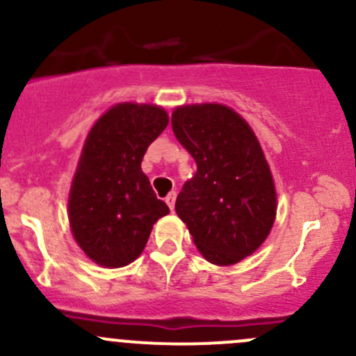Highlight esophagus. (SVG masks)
Here are the masks:
<instances>
[{"mask_svg": "<svg viewBox=\"0 0 356 356\" xmlns=\"http://www.w3.org/2000/svg\"><path fill=\"white\" fill-rule=\"evenodd\" d=\"M175 191H172V193H168V196L167 198H165V203L168 204V208H170V210H174V207H175Z\"/></svg>", "mask_w": 356, "mask_h": 356, "instance_id": "34e87169", "label": "esophagus"}]
</instances>
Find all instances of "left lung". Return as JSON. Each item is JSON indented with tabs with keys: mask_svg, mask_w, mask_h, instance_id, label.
<instances>
[{
	"mask_svg": "<svg viewBox=\"0 0 356 356\" xmlns=\"http://www.w3.org/2000/svg\"><path fill=\"white\" fill-rule=\"evenodd\" d=\"M172 129L198 165L175 211L208 261L238 264L265 241L277 208L257 136L245 118L217 103L179 106Z\"/></svg>",
	"mask_w": 356,
	"mask_h": 356,
	"instance_id": "obj_1",
	"label": "left lung"
}]
</instances>
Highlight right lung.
<instances>
[{
	"mask_svg": "<svg viewBox=\"0 0 356 356\" xmlns=\"http://www.w3.org/2000/svg\"><path fill=\"white\" fill-rule=\"evenodd\" d=\"M168 124L163 108L120 103L92 125L68 198L75 241L98 265L124 267L141 254L168 213L143 174L146 149Z\"/></svg>",
	"mask_w": 356,
	"mask_h": 356,
	"instance_id": "add662e5",
	"label": "right lung"
}]
</instances>
